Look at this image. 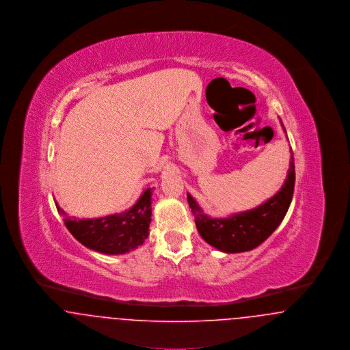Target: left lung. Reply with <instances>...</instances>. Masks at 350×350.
Here are the masks:
<instances>
[{"label":"left lung","mask_w":350,"mask_h":350,"mask_svg":"<svg viewBox=\"0 0 350 350\" xmlns=\"http://www.w3.org/2000/svg\"><path fill=\"white\" fill-rule=\"evenodd\" d=\"M282 124V120H281ZM283 131L286 133L284 127ZM290 164L281 189L260 206L234 213L226 217H208L198 202L187 193V202L196 217V226L202 239L215 250L224 253H241L257 248L277 230L293 200L295 165L290 148Z\"/></svg>","instance_id":"1"}]
</instances>
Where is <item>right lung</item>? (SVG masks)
Returning <instances> with one entry per match:
<instances>
[{"label":"right lung","mask_w":350,"mask_h":350,"mask_svg":"<svg viewBox=\"0 0 350 350\" xmlns=\"http://www.w3.org/2000/svg\"><path fill=\"white\" fill-rule=\"evenodd\" d=\"M152 189L147 187L133 207L123 213L100 217H69L56 202L68 231L89 250L117 256L143 245L150 234Z\"/></svg>","instance_id":"add662e5"}]
</instances>
